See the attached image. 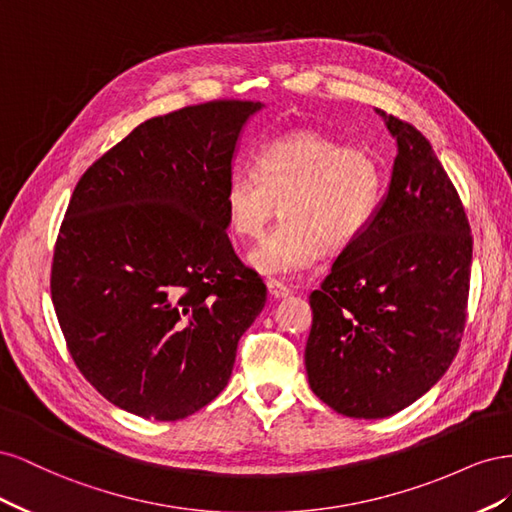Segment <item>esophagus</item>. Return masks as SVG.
I'll use <instances>...</instances> for the list:
<instances>
[{"mask_svg": "<svg viewBox=\"0 0 512 512\" xmlns=\"http://www.w3.org/2000/svg\"><path fill=\"white\" fill-rule=\"evenodd\" d=\"M267 290H269V297H271V299H286L288 294H290V288H288V286H284V284H280V282H275V280H269V282H267Z\"/></svg>", "mask_w": 512, "mask_h": 512, "instance_id": "obj_1", "label": "esophagus"}]
</instances>
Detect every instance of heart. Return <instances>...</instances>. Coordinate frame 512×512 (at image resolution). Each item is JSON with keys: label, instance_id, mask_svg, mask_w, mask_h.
Returning <instances> with one entry per match:
<instances>
[{"label": "heart", "instance_id": "heart-1", "mask_svg": "<svg viewBox=\"0 0 512 512\" xmlns=\"http://www.w3.org/2000/svg\"><path fill=\"white\" fill-rule=\"evenodd\" d=\"M386 177L380 160L318 130H297L262 145L254 170L226 179L224 207L232 235L256 239L280 203L282 224L250 254L265 275L292 277L316 267L322 252L342 254L380 211Z\"/></svg>", "mask_w": 512, "mask_h": 512}]
</instances>
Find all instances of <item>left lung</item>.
<instances>
[{"instance_id":"8db88e82","label":"left lung","mask_w":512,"mask_h":512,"mask_svg":"<svg viewBox=\"0 0 512 512\" xmlns=\"http://www.w3.org/2000/svg\"><path fill=\"white\" fill-rule=\"evenodd\" d=\"M382 115L397 158L376 220L309 297L307 380L350 418H384L451 367L466 327L472 235L427 138Z\"/></svg>"}]
</instances>
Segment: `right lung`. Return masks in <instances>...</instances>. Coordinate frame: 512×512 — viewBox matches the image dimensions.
Here are the masks:
<instances>
[{"label":"right lung","mask_w":512,"mask_h":512,"mask_svg":"<svg viewBox=\"0 0 512 512\" xmlns=\"http://www.w3.org/2000/svg\"><path fill=\"white\" fill-rule=\"evenodd\" d=\"M260 108L213 100L153 117L76 183L51 297L76 367L121 410L177 421L205 408L265 307L224 207L239 134Z\"/></svg>","instance_id":"obj_1"}]
</instances>
